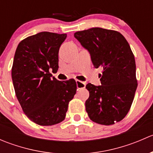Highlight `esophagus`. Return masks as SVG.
Listing matches in <instances>:
<instances>
[{"label":"esophagus","mask_w":153,"mask_h":153,"mask_svg":"<svg viewBox=\"0 0 153 153\" xmlns=\"http://www.w3.org/2000/svg\"><path fill=\"white\" fill-rule=\"evenodd\" d=\"M76 84H77V88L78 89H83V88H85L86 86V83L84 81H81L79 80H76Z\"/></svg>","instance_id":"esophagus-1"}]
</instances>
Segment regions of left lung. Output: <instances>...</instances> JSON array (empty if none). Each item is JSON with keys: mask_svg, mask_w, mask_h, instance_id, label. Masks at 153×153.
<instances>
[{"mask_svg": "<svg viewBox=\"0 0 153 153\" xmlns=\"http://www.w3.org/2000/svg\"><path fill=\"white\" fill-rule=\"evenodd\" d=\"M74 36L89 51L94 67L103 68L101 85L86 86L89 118L106 126L119 122L129 112L138 86L135 57L127 41L117 31L99 27L79 31Z\"/></svg>", "mask_w": 153, "mask_h": 153, "instance_id": "obj_1", "label": "left lung"}]
</instances>
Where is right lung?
Wrapping results in <instances>:
<instances>
[{"label":"right lung","instance_id":"right-lung-1","mask_svg":"<svg viewBox=\"0 0 153 153\" xmlns=\"http://www.w3.org/2000/svg\"><path fill=\"white\" fill-rule=\"evenodd\" d=\"M67 34L41 32L25 38L15 51L12 78L15 95L27 117L41 126L64 120L69 102L76 93L74 79L58 81V52Z\"/></svg>","mask_w":153,"mask_h":153}]
</instances>
